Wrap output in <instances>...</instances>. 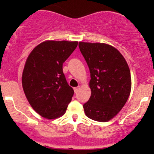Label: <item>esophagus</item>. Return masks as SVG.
Masks as SVG:
<instances>
[{"label":"esophagus","mask_w":154,"mask_h":154,"mask_svg":"<svg viewBox=\"0 0 154 154\" xmlns=\"http://www.w3.org/2000/svg\"><path fill=\"white\" fill-rule=\"evenodd\" d=\"M79 88H80V86H78V87H74V92L77 93V91H78Z\"/></svg>","instance_id":"34e87169"}]
</instances>
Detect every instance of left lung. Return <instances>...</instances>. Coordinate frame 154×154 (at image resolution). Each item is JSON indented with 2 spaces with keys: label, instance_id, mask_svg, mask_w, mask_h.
Listing matches in <instances>:
<instances>
[{
  "label": "left lung",
  "instance_id": "1",
  "mask_svg": "<svg viewBox=\"0 0 154 154\" xmlns=\"http://www.w3.org/2000/svg\"><path fill=\"white\" fill-rule=\"evenodd\" d=\"M90 71L91 94L83 104L86 116L108 122L125 106L131 91V76L125 59L116 48L104 43L79 42Z\"/></svg>",
  "mask_w": 154,
  "mask_h": 154
}]
</instances>
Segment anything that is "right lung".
I'll return each mask as SVG.
<instances>
[{"label":"right lung","instance_id":"add662e5","mask_svg":"<svg viewBox=\"0 0 154 154\" xmlns=\"http://www.w3.org/2000/svg\"><path fill=\"white\" fill-rule=\"evenodd\" d=\"M77 44L45 41L27 57L22 74L23 89L30 106L42 117L54 119L66 113L74 91L66 81L63 64Z\"/></svg>","mask_w":154,"mask_h":154}]
</instances>
